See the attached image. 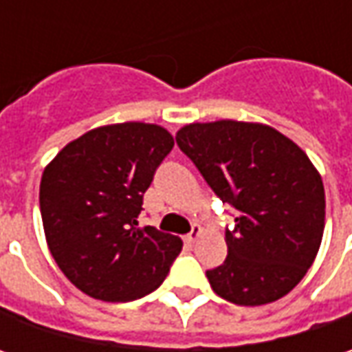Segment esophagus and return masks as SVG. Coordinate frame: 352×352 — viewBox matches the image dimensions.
<instances>
[{"instance_id":"1","label":"esophagus","mask_w":352,"mask_h":352,"mask_svg":"<svg viewBox=\"0 0 352 352\" xmlns=\"http://www.w3.org/2000/svg\"><path fill=\"white\" fill-rule=\"evenodd\" d=\"M199 235H201V227L197 223H194L192 225V231L186 235V241H188V243H196L197 239H199Z\"/></svg>"}]
</instances>
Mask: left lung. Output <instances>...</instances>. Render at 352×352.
Here are the masks:
<instances>
[{
    "label": "left lung",
    "mask_w": 352,
    "mask_h": 352,
    "mask_svg": "<svg viewBox=\"0 0 352 352\" xmlns=\"http://www.w3.org/2000/svg\"><path fill=\"white\" fill-rule=\"evenodd\" d=\"M176 142L236 213L225 231V263L206 272L213 292L263 305L294 290L325 227V190L307 155L276 129L231 119L186 125Z\"/></svg>",
    "instance_id": "8db88e82"
}]
</instances>
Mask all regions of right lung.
Listing matches in <instances>:
<instances>
[{
  "mask_svg": "<svg viewBox=\"0 0 352 352\" xmlns=\"http://www.w3.org/2000/svg\"><path fill=\"white\" fill-rule=\"evenodd\" d=\"M172 146V135L158 125H105L68 142L43 172L38 201L48 249L89 298H142L180 254V236L139 225L142 196Z\"/></svg>",
  "mask_w": 352,
  "mask_h": 352,
  "instance_id": "1",
  "label": "right lung"
}]
</instances>
